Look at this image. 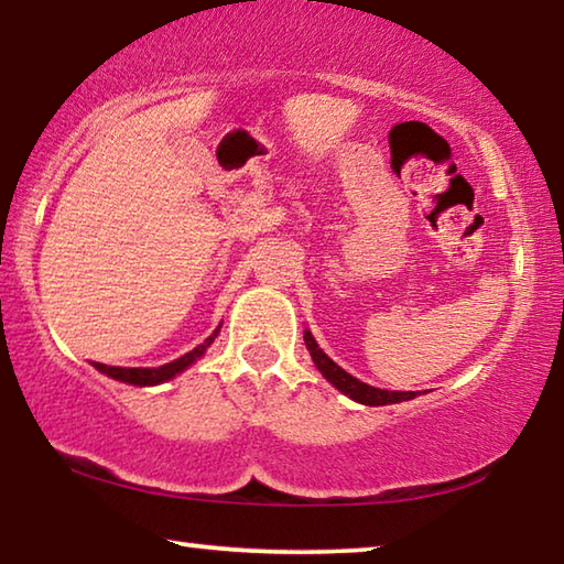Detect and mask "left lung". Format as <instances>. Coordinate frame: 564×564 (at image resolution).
Returning a JSON list of instances; mask_svg holds the SVG:
<instances>
[{"label":"left lung","instance_id":"8db88e82","mask_svg":"<svg viewBox=\"0 0 564 564\" xmlns=\"http://www.w3.org/2000/svg\"><path fill=\"white\" fill-rule=\"evenodd\" d=\"M305 346L310 350V356H313L317 371H321L323 377L333 383V387L343 391V394L350 397L358 404L381 406V404L406 402V399L417 397V391H387V389L369 387V383H364V381H358L356 377H350V373L343 371L340 366L333 361V358L323 354V348L317 346V340L313 338V333H310V330H305Z\"/></svg>","mask_w":564,"mask_h":564}]
</instances>
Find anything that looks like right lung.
Returning a JSON list of instances; mask_svg holds the SVG:
<instances>
[{"mask_svg":"<svg viewBox=\"0 0 564 564\" xmlns=\"http://www.w3.org/2000/svg\"><path fill=\"white\" fill-rule=\"evenodd\" d=\"M218 330H221V325H218V328L210 333V336L203 340L198 348H193L191 354L175 358V361H170L165 366H158V369H121V366H106V364H94V366L101 373H106V377H111V379H117V381L134 383V387H158V383L170 381L173 377H177V373H183L187 366L198 361V358L206 354V348L210 346V343L216 340Z\"/></svg>","mask_w":564,"mask_h":564,"instance_id":"right-lung-1","label":"right lung"}]
</instances>
